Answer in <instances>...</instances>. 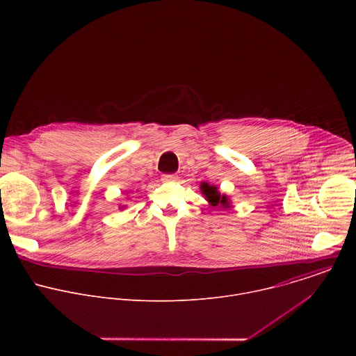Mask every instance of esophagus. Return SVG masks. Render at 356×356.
<instances>
[{
	"label": "esophagus",
	"instance_id": "34e87169",
	"mask_svg": "<svg viewBox=\"0 0 356 356\" xmlns=\"http://www.w3.org/2000/svg\"><path fill=\"white\" fill-rule=\"evenodd\" d=\"M162 180H165V181H176L177 176L176 175H163Z\"/></svg>",
	"mask_w": 356,
	"mask_h": 356
}]
</instances>
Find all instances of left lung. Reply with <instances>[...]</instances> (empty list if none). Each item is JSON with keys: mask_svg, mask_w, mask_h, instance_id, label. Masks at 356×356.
I'll list each match as a JSON object with an SVG mask.
<instances>
[{"mask_svg": "<svg viewBox=\"0 0 356 356\" xmlns=\"http://www.w3.org/2000/svg\"><path fill=\"white\" fill-rule=\"evenodd\" d=\"M200 188H201V193L206 195L207 201L210 202V206H213V207L220 206L222 209L231 207V201H229L228 195L221 194L216 186H210L209 183H201Z\"/></svg>", "mask_w": 356, "mask_h": 356, "instance_id": "left-lung-1", "label": "left lung"}]
</instances>
